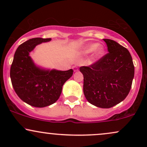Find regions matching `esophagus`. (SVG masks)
Returning a JSON list of instances; mask_svg holds the SVG:
<instances>
[{"mask_svg": "<svg viewBox=\"0 0 147 147\" xmlns=\"http://www.w3.org/2000/svg\"><path fill=\"white\" fill-rule=\"evenodd\" d=\"M72 69H73V70H74V71H75V72L78 71V70H79L78 67L76 66V65H74V66H72Z\"/></svg>", "mask_w": 147, "mask_h": 147, "instance_id": "esophagus-1", "label": "esophagus"}]
</instances>
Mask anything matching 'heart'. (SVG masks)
Returning <instances> with one entry per match:
<instances>
[{"label":"heart","mask_w":147,"mask_h":147,"mask_svg":"<svg viewBox=\"0 0 147 147\" xmlns=\"http://www.w3.org/2000/svg\"><path fill=\"white\" fill-rule=\"evenodd\" d=\"M104 46L100 43L98 44H90L88 45L85 48L83 49V53L84 54H88L92 51L93 52L94 57H97L102 55L104 52Z\"/></svg>","instance_id":"1"}]
</instances>
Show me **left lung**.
I'll return each instance as SVG.
<instances>
[{
	"mask_svg": "<svg viewBox=\"0 0 147 147\" xmlns=\"http://www.w3.org/2000/svg\"><path fill=\"white\" fill-rule=\"evenodd\" d=\"M106 55L89 66H82L84 93L88 102L102 109H109L122 102L129 95L134 77L131 54L116 41L105 38Z\"/></svg>",
	"mask_w": 147,
	"mask_h": 147,
	"instance_id": "1",
	"label": "left lung"
}]
</instances>
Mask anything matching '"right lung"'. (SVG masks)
Masks as SVG:
<instances>
[{"label": "right lung", "instance_id": "obj_1", "mask_svg": "<svg viewBox=\"0 0 147 147\" xmlns=\"http://www.w3.org/2000/svg\"><path fill=\"white\" fill-rule=\"evenodd\" d=\"M51 38H33L20 45L15 52L10 68V77L15 92L30 106L42 108L59 98L62 86L72 77L73 70H45L37 67L30 56L37 45Z\"/></svg>", "mask_w": 147, "mask_h": 147}]
</instances>
